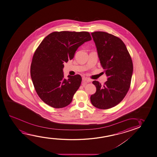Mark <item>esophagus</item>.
<instances>
[{"label":"esophagus","instance_id":"34e87169","mask_svg":"<svg viewBox=\"0 0 157 157\" xmlns=\"http://www.w3.org/2000/svg\"><path fill=\"white\" fill-rule=\"evenodd\" d=\"M82 81H84V82H90V80L87 78L86 77H83L82 78Z\"/></svg>","mask_w":157,"mask_h":157}]
</instances>
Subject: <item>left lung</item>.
Returning a JSON list of instances; mask_svg holds the SVG:
<instances>
[{
  "mask_svg": "<svg viewBox=\"0 0 157 157\" xmlns=\"http://www.w3.org/2000/svg\"><path fill=\"white\" fill-rule=\"evenodd\" d=\"M91 34L108 78L103 86L98 81L92 82L97 90L90 99L94 107L109 109L120 103L129 90L133 63L125 44L119 38L102 31Z\"/></svg>",
  "mask_w": 157,
  "mask_h": 157,
  "instance_id": "obj_1",
  "label": "left lung"
}]
</instances>
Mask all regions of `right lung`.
<instances>
[{"mask_svg":"<svg viewBox=\"0 0 157 157\" xmlns=\"http://www.w3.org/2000/svg\"><path fill=\"white\" fill-rule=\"evenodd\" d=\"M91 39L86 31H56L40 44L32 58L30 73L36 93L45 104L60 109L71 102L82 78L76 75L65 79L64 63L72 59L78 48Z\"/></svg>","mask_w":157,"mask_h":157,"instance_id":"add662e5","label":"right lung"}]
</instances>
